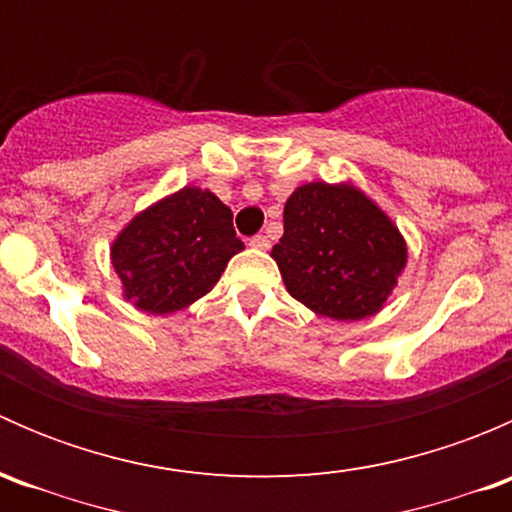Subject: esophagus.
<instances>
[{"label": "esophagus", "mask_w": 512, "mask_h": 512, "mask_svg": "<svg viewBox=\"0 0 512 512\" xmlns=\"http://www.w3.org/2000/svg\"><path fill=\"white\" fill-rule=\"evenodd\" d=\"M250 245L255 247V250H267V247H270V240H267V235H255L250 237Z\"/></svg>", "instance_id": "obj_1"}]
</instances>
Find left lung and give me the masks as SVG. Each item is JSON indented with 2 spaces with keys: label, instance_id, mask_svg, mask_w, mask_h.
I'll return each mask as SVG.
<instances>
[{
  "label": "left lung",
  "instance_id": "1",
  "mask_svg": "<svg viewBox=\"0 0 512 512\" xmlns=\"http://www.w3.org/2000/svg\"><path fill=\"white\" fill-rule=\"evenodd\" d=\"M272 257L304 307L356 322L384 307L406 267V242L352 185L307 183L289 195L285 235Z\"/></svg>",
  "mask_w": 512,
  "mask_h": 512
}]
</instances>
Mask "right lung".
<instances>
[{
    "mask_svg": "<svg viewBox=\"0 0 512 512\" xmlns=\"http://www.w3.org/2000/svg\"><path fill=\"white\" fill-rule=\"evenodd\" d=\"M242 247L230 208L210 190L183 188L123 227L111 260L128 302L170 314L208 294Z\"/></svg>",
    "mask_w": 512,
    "mask_h": 512,
    "instance_id": "right-lung-1",
    "label": "right lung"
}]
</instances>
